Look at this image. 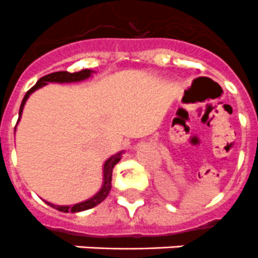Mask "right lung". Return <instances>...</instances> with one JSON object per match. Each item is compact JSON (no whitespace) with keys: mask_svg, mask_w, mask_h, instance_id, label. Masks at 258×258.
I'll use <instances>...</instances> for the list:
<instances>
[{"mask_svg":"<svg viewBox=\"0 0 258 258\" xmlns=\"http://www.w3.org/2000/svg\"><path fill=\"white\" fill-rule=\"evenodd\" d=\"M92 72H93L92 70H83V71H79V72H74V74L67 72V71H59V72H52V74H49V75H46V76L41 77L37 83H36V85L32 86L28 92L26 93L24 98H23L22 104H20V108H19V118H20V116H22L23 107H24V104H26V101L28 99L29 95L35 92L36 89L46 85L47 83H77V81H83V80H85V79H88V77L92 76ZM19 118H18V121H19ZM120 159H121V152H118V154L113 155L112 157H109L108 160L104 163L103 186H102V188L99 190V192L95 194L92 199H89V200H86V202L79 203V204H75V206H70V207L68 206H64V207L54 206V204H51V203H47V204H49L50 207H52V208L58 209V211H60V212H66V213H68V212H71V213L83 212V211H86V209L93 208V207L98 206V204H101V203L106 199L107 195L109 194V190H111L112 169H113V166H115L116 164L120 161Z\"/></svg>","mask_w":258,"mask_h":258,"instance_id":"add662e5","label":"right lung"}]
</instances>
